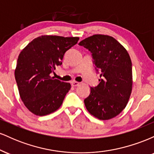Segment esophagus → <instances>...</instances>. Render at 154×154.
<instances>
[{"instance_id":"esophagus-1","label":"esophagus","mask_w":154,"mask_h":154,"mask_svg":"<svg viewBox=\"0 0 154 154\" xmlns=\"http://www.w3.org/2000/svg\"><path fill=\"white\" fill-rule=\"evenodd\" d=\"M71 85L72 87H76V86H78L79 85V82H76V81H72L71 82Z\"/></svg>"}]
</instances>
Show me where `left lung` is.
<instances>
[{
  "mask_svg": "<svg viewBox=\"0 0 154 154\" xmlns=\"http://www.w3.org/2000/svg\"><path fill=\"white\" fill-rule=\"evenodd\" d=\"M79 45L92 53L95 69L100 72V83L91 88L89 96L84 100L86 109L100 120L112 119L126 107L132 93V61L129 54L109 35H94Z\"/></svg>",
  "mask_w": 154,
  "mask_h": 154,
  "instance_id": "8db88e82",
  "label": "left lung"
}]
</instances>
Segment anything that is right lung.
Instances as JSON below:
<instances>
[{
    "instance_id": "1",
    "label": "right lung",
    "mask_w": 154,
    "mask_h": 154,
    "mask_svg": "<svg viewBox=\"0 0 154 154\" xmlns=\"http://www.w3.org/2000/svg\"><path fill=\"white\" fill-rule=\"evenodd\" d=\"M79 39L42 35L35 38L19 54L15 79L21 99L32 114L45 116L61 106L71 85L50 75L56 66L62 64L66 51L76 45Z\"/></svg>"
}]
</instances>
